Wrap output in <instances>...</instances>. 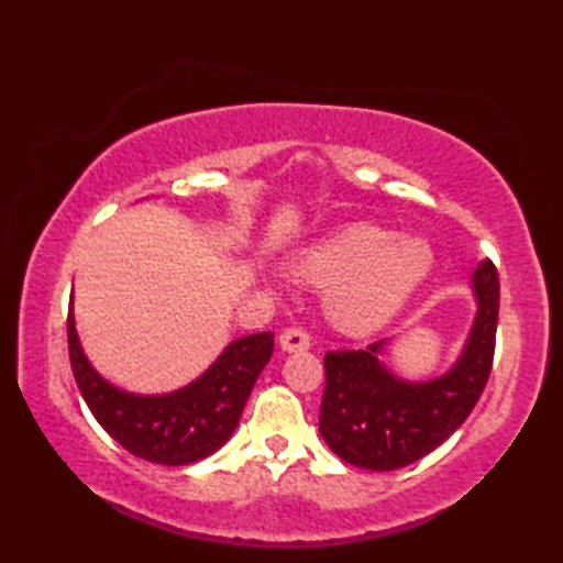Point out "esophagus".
<instances>
[{"mask_svg":"<svg viewBox=\"0 0 563 563\" xmlns=\"http://www.w3.org/2000/svg\"><path fill=\"white\" fill-rule=\"evenodd\" d=\"M312 345V336L302 327H288L280 333V349L295 353V351H307Z\"/></svg>","mask_w":563,"mask_h":563,"instance_id":"34e87169","label":"esophagus"}]
</instances>
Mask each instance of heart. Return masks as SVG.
<instances>
[{"label": "heart", "instance_id": "b5f03b06", "mask_svg": "<svg viewBox=\"0 0 563 563\" xmlns=\"http://www.w3.org/2000/svg\"><path fill=\"white\" fill-rule=\"evenodd\" d=\"M430 266L433 251L423 239H394L377 224L355 222L309 246L292 271L321 288L333 285L331 317L349 331H367L397 314Z\"/></svg>", "mask_w": 563, "mask_h": 563}]
</instances>
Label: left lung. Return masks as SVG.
<instances>
[{"label":"left lung","mask_w":563,"mask_h":563,"mask_svg":"<svg viewBox=\"0 0 563 563\" xmlns=\"http://www.w3.org/2000/svg\"><path fill=\"white\" fill-rule=\"evenodd\" d=\"M479 300L466 349L445 377L409 385L377 361L382 343L329 351L319 433L343 462L391 472L421 460L457 430L479 401L492 375L498 327V271L484 258L474 271Z\"/></svg>","instance_id":"1"}]
</instances>
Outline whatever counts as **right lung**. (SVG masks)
<instances>
[{"instance_id": "obj_1", "label": "right lung", "mask_w": 563, "mask_h": 563, "mask_svg": "<svg viewBox=\"0 0 563 563\" xmlns=\"http://www.w3.org/2000/svg\"><path fill=\"white\" fill-rule=\"evenodd\" d=\"M71 373L89 411L113 440L140 460L181 466L220 450L239 423L256 377L273 355V333H251L227 345L206 375L166 397H135L111 387L84 357L67 312Z\"/></svg>"}]
</instances>
